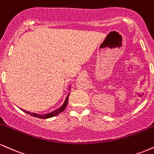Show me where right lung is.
Here are the masks:
<instances>
[{"label":"right lung","mask_w":154,"mask_h":154,"mask_svg":"<svg viewBox=\"0 0 154 154\" xmlns=\"http://www.w3.org/2000/svg\"><path fill=\"white\" fill-rule=\"evenodd\" d=\"M69 95H67L66 100H65V102L63 104L62 106H61V107L59 108V109H57V110L53 111V112L50 113V114H44V115H39V114H35V113H29V112H27V111H25V110H23V109H22V110L23 111H24L25 113H27V114H30L31 116H35V117H38V118H40V119H47V118H50V117H53V116H56V115H58V114H60V113H61L62 111H63L65 110V109H66V105L67 103H68V100H69Z\"/></svg>","instance_id":"1"}]
</instances>
